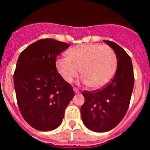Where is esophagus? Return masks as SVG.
<instances>
[{
    "mask_svg": "<svg viewBox=\"0 0 150 150\" xmlns=\"http://www.w3.org/2000/svg\"><path fill=\"white\" fill-rule=\"evenodd\" d=\"M74 92H75V93H79V91L76 88H74Z\"/></svg>",
    "mask_w": 150,
    "mask_h": 150,
    "instance_id": "obj_1",
    "label": "esophagus"
}]
</instances>
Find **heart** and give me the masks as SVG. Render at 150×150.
Wrapping results in <instances>:
<instances>
[{
  "instance_id": "obj_1",
  "label": "heart",
  "mask_w": 150,
  "mask_h": 150,
  "mask_svg": "<svg viewBox=\"0 0 150 150\" xmlns=\"http://www.w3.org/2000/svg\"><path fill=\"white\" fill-rule=\"evenodd\" d=\"M55 66L64 80L71 83L80 73L81 81L91 88H103L114 76L117 58L114 50L109 46L100 44H81L67 52V57H59Z\"/></svg>"
}]
</instances>
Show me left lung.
<instances>
[{"mask_svg":"<svg viewBox=\"0 0 150 150\" xmlns=\"http://www.w3.org/2000/svg\"><path fill=\"white\" fill-rule=\"evenodd\" d=\"M104 41L116 54V74L100 89L83 91L85 102L80 109L85 125L96 132H108L122 120L129 107L134 84L133 65L129 55L114 42Z\"/></svg>","mask_w":150,"mask_h":150,"instance_id":"obj_1","label":"left lung"}]
</instances>
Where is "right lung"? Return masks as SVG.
Returning <instances> with one entry per match:
<instances>
[{"mask_svg": "<svg viewBox=\"0 0 150 150\" xmlns=\"http://www.w3.org/2000/svg\"><path fill=\"white\" fill-rule=\"evenodd\" d=\"M68 43L41 39L21 52L13 81L18 107L24 120L42 132L58 128L74 91L57 71L56 57Z\"/></svg>", "mask_w": 150, "mask_h": 150, "instance_id": "add662e5", "label": "right lung"}]
</instances>
